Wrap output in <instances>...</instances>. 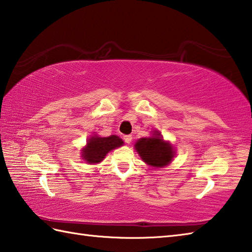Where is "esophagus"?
I'll return each mask as SVG.
<instances>
[{
    "label": "esophagus",
    "instance_id": "esophagus-1",
    "mask_svg": "<svg viewBox=\"0 0 252 252\" xmlns=\"http://www.w3.org/2000/svg\"><path fill=\"white\" fill-rule=\"evenodd\" d=\"M123 140H125V142L126 144H130L132 141V135H125L123 136Z\"/></svg>",
    "mask_w": 252,
    "mask_h": 252
}]
</instances>
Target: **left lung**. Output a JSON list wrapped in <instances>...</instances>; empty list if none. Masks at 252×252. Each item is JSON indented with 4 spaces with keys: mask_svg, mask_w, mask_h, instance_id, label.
Returning <instances> with one entry per match:
<instances>
[{
    "mask_svg": "<svg viewBox=\"0 0 252 252\" xmlns=\"http://www.w3.org/2000/svg\"><path fill=\"white\" fill-rule=\"evenodd\" d=\"M134 147L143 161L154 168L168 165L175 155L172 144L164 141L159 131H155L151 137L140 138Z\"/></svg>",
    "mask_w": 252,
    "mask_h": 252,
    "instance_id": "1",
    "label": "left lung"
}]
</instances>
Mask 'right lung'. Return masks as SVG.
<instances>
[{
	"mask_svg": "<svg viewBox=\"0 0 252 252\" xmlns=\"http://www.w3.org/2000/svg\"><path fill=\"white\" fill-rule=\"evenodd\" d=\"M122 145L123 141L117 135H110L107 137L93 135L89 138L87 145L82 148L81 157L87 161V163H98L103 161L106 155L111 152L112 149H116Z\"/></svg>",
	"mask_w": 252,
	"mask_h": 252,
	"instance_id": "obj_1",
	"label": "right lung"
}]
</instances>
